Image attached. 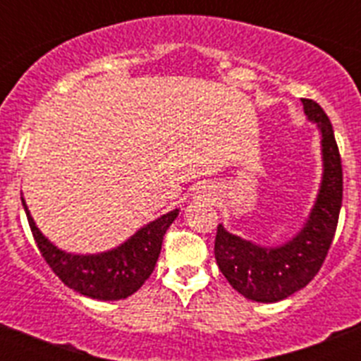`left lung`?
Listing matches in <instances>:
<instances>
[{
	"label": "left lung",
	"instance_id": "8db88e82",
	"mask_svg": "<svg viewBox=\"0 0 361 361\" xmlns=\"http://www.w3.org/2000/svg\"><path fill=\"white\" fill-rule=\"evenodd\" d=\"M304 111L317 123L322 135V173L317 200L304 228L291 240L275 247H264L216 228L215 258L231 288L247 300L273 304L288 298L311 282L324 264L342 208V159L329 117L312 99H302Z\"/></svg>",
	"mask_w": 361,
	"mask_h": 361
}]
</instances>
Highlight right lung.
<instances>
[{
    "label": "right lung",
    "mask_w": 361,
    "mask_h": 361,
    "mask_svg": "<svg viewBox=\"0 0 361 361\" xmlns=\"http://www.w3.org/2000/svg\"><path fill=\"white\" fill-rule=\"evenodd\" d=\"M21 202L34 240L54 273L70 289L97 300H123L141 289L155 269L166 229L178 215V209H173L159 216L110 251L73 255L59 250L44 237L32 219L23 197Z\"/></svg>",
    "instance_id": "obj_1"
}]
</instances>
